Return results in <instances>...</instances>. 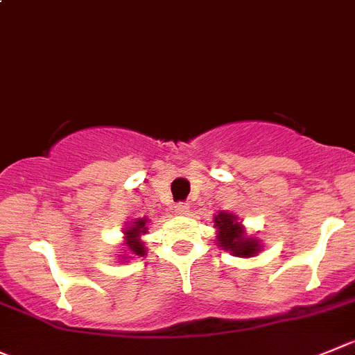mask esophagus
I'll return each mask as SVG.
<instances>
[{
  "mask_svg": "<svg viewBox=\"0 0 355 355\" xmlns=\"http://www.w3.org/2000/svg\"><path fill=\"white\" fill-rule=\"evenodd\" d=\"M175 212H178V214L187 216L188 212H190V205H188L187 202H180V204H175Z\"/></svg>",
  "mask_w": 355,
  "mask_h": 355,
  "instance_id": "34e87169",
  "label": "esophagus"
}]
</instances>
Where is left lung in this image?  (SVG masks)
<instances>
[{
    "mask_svg": "<svg viewBox=\"0 0 355 355\" xmlns=\"http://www.w3.org/2000/svg\"><path fill=\"white\" fill-rule=\"evenodd\" d=\"M214 226L218 230V244L225 251H230L239 258H251L261 251V244L245 234L244 226L239 223L237 216L232 212H219L214 216Z\"/></svg>",
    "mask_w": 355,
    "mask_h": 355,
    "instance_id": "1",
    "label": "left lung"
}]
</instances>
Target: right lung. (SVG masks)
<instances>
[{
  "mask_svg": "<svg viewBox=\"0 0 355 355\" xmlns=\"http://www.w3.org/2000/svg\"><path fill=\"white\" fill-rule=\"evenodd\" d=\"M148 219L141 218V219H134V223L130 226L125 228V245L129 249L130 254L136 256H144L146 254V248H144L143 241H141V235H144L148 232L146 226Z\"/></svg>",
  "mask_w": 355,
  "mask_h": 355,
  "instance_id": "obj_1",
  "label": "right lung"
}]
</instances>
